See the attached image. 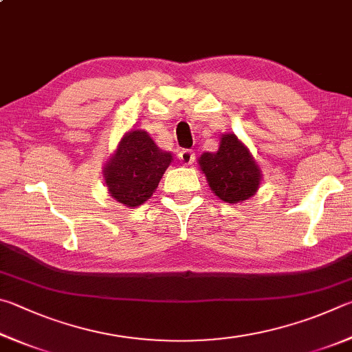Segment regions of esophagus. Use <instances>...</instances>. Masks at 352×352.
Returning <instances> with one entry per match:
<instances>
[{"instance_id": "obj_1", "label": "esophagus", "mask_w": 352, "mask_h": 352, "mask_svg": "<svg viewBox=\"0 0 352 352\" xmlns=\"http://www.w3.org/2000/svg\"><path fill=\"white\" fill-rule=\"evenodd\" d=\"M179 160L182 165H192L195 160V153L192 150H182L179 153Z\"/></svg>"}]
</instances>
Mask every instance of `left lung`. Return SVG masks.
I'll use <instances>...</instances> for the list:
<instances>
[{"label": "left lung", "instance_id": "left-lung-1", "mask_svg": "<svg viewBox=\"0 0 352 352\" xmlns=\"http://www.w3.org/2000/svg\"><path fill=\"white\" fill-rule=\"evenodd\" d=\"M198 164L212 192L229 204L250 199L263 181L260 165L233 133L221 135L218 151L202 153Z\"/></svg>", "mask_w": 352, "mask_h": 352}]
</instances>
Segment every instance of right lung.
Here are the masks:
<instances>
[{
    "label": "right lung",
    "instance_id": "add662e5",
    "mask_svg": "<svg viewBox=\"0 0 352 352\" xmlns=\"http://www.w3.org/2000/svg\"><path fill=\"white\" fill-rule=\"evenodd\" d=\"M171 162V153L159 150L145 129H131L102 170L109 196L129 208L145 204Z\"/></svg>",
    "mask_w": 352,
    "mask_h": 352
}]
</instances>
